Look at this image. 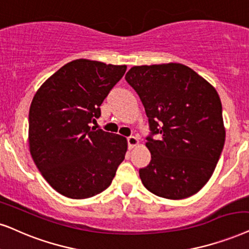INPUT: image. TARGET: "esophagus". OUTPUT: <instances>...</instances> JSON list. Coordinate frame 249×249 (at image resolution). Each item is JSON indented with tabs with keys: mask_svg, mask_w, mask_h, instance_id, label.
Segmentation results:
<instances>
[{
	"mask_svg": "<svg viewBox=\"0 0 249 249\" xmlns=\"http://www.w3.org/2000/svg\"><path fill=\"white\" fill-rule=\"evenodd\" d=\"M127 142H128V147L130 148V150L138 145V138L135 136H129L127 138Z\"/></svg>",
	"mask_w": 249,
	"mask_h": 249,
	"instance_id": "1",
	"label": "esophagus"
}]
</instances>
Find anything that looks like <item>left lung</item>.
<instances>
[{
  "instance_id": "8db88e82",
  "label": "left lung",
  "mask_w": 249,
  "mask_h": 249,
  "mask_svg": "<svg viewBox=\"0 0 249 249\" xmlns=\"http://www.w3.org/2000/svg\"><path fill=\"white\" fill-rule=\"evenodd\" d=\"M125 81L140 96L151 131L146 137L151 161L140 169L142 183L166 199L196 195L211 178L224 146L217 91L177 63L134 66Z\"/></svg>"
}]
</instances>
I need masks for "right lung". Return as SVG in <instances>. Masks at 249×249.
<instances>
[{"instance_id": "1", "label": "right lung", "mask_w": 249, "mask_h": 249, "mask_svg": "<svg viewBox=\"0 0 249 249\" xmlns=\"http://www.w3.org/2000/svg\"><path fill=\"white\" fill-rule=\"evenodd\" d=\"M125 65L76 59L53 74L35 93L28 115L30 151L42 176L60 195L86 199L111 185L127 140L90 127L120 81Z\"/></svg>"}]
</instances>
